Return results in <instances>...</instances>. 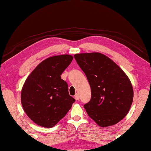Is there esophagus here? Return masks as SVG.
<instances>
[{"mask_svg": "<svg viewBox=\"0 0 151 151\" xmlns=\"http://www.w3.org/2000/svg\"><path fill=\"white\" fill-rule=\"evenodd\" d=\"M74 99H76V101H79V95L78 93H76L75 95H74Z\"/></svg>", "mask_w": 151, "mask_h": 151, "instance_id": "1", "label": "esophagus"}]
</instances>
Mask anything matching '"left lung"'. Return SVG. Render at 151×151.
Returning <instances> with one entry per match:
<instances>
[{"label": "left lung", "mask_w": 151, "mask_h": 151, "mask_svg": "<svg viewBox=\"0 0 151 151\" xmlns=\"http://www.w3.org/2000/svg\"><path fill=\"white\" fill-rule=\"evenodd\" d=\"M74 57L91 86V98L83 105L88 115L102 127L117 124L127 115L133 102L128 77L103 54L80 53Z\"/></svg>", "instance_id": "obj_1"}]
</instances>
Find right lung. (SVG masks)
I'll use <instances>...</instances> for the list:
<instances>
[{"label":"right lung","instance_id":"add662e5","mask_svg":"<svg viewBox=\"0 0 151 151\" xmlns=\"http://www.w3.org/2000/svg\"><path fill=\"white\" fill-rule=\"evenodd\" d=\"M73 57L52 56L41 62L25 81L21 93L23 109L34 122L52 127L66 115L75 99L70 96L68 85L60 75Z\"/></svg>","mask_w":151,"mask_h":151}]
</instances>
